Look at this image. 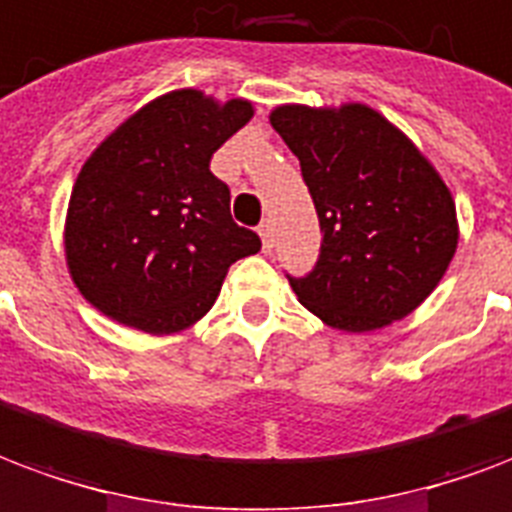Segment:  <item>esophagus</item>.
<instances>
[{
    "instance_id": "34e87169",
    "label": "esophagus",
    "mask_w": 512,
    "mask_h": 512,
    "mask_svg": "<svg viewBox=\"0 0 512 512\" xmlns=\"http://www.w3.org/2000/svg\"><path fill=\"white\" fill-rule=\"evenodd\" d=\"M257 233L263 238V249L271 252V249H274V222H271V219H263V225L257 227Z\"/></svg>"
}]
</instances>
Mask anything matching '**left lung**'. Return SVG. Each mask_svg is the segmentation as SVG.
<instances>
[{"mask_svg":"<svg viewBox=\"0 0 512 512\" xmlns=\"http://www.w3.org/2000/svg\"><path fill=\"white\" fill-rule=\"evenodd\" d=\"M274 127L301 162L323 246L298 301L336 331L366 333L415 312L458 246L456 203L439 170L363 102L276 105Z\"/></svg>","mask_w":512,"mask_h":512,"instance_id":"obj_1","label":"left lung"}]
</instances>
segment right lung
<instances>
[{
	"label": "right lung",
	"instance_id": "right-lung-1",
	"mask_svg": "<svg viewBox=\"0 0 512 512\" xmlns=\"http://www.w3.org/2000/svg\"><path fill=\"white\" fill-rule=\"evenodd\" d=\"M252 116L244 97L219 102L176 89L146 102L89 154L67 206L64 257L94 309L168 336L214 306L227 268L255 255L260 238L233 222L230 189L208 162Z\"/></svg>",
	"mask_w": 512,
	"mask_h": 512
}]
</instances>
